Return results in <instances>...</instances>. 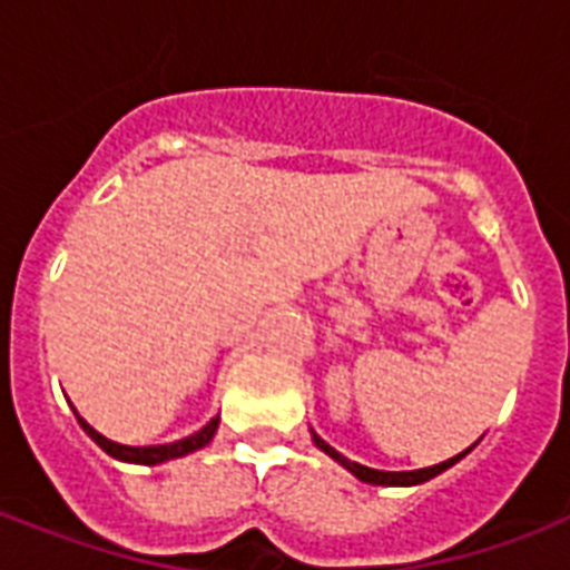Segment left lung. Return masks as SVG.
<instances>
[{"label":"left lung","mask_w":570,"mask_h":570,"mask_svg":"<svg viewBox=\"0 0 570 570\" xmlns=\"http://www.w3.org/2000/svg\"><path fill=\"white\" fill-rule=\"evenodd\" d=\"M313 443H316V446H320L322 452H328L331 459L337 461V464H343V468H346L348 473H352V476H357V479H361V482H370V485H420V482H429V479H432V476H438V473H443V470H446V468H452L455 461H461V459H464V455H468L470 450H473V446H470V450L459 452L455 459L441 461V464H434V468L402 470V473H393V470H373V468H364V464H357V461H348L346 455H340V452L334 450V446H328V443L322 441V438L316 432H313Z\"/></svg>","instance_id":"8db88e82"}]
</instances>
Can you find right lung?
Returning <instances> with one entry per match:
<instances>
[{
	"mask_svg": "<svg viewBox=\"0 0 570 570\" xmlns=\"http://www.w3.org/2000/svg\"><path fill=\"white\" fill-rule=\"evenodd\" d=\"M73 407V405H70ZM76 414V407H73ZM79 425L85 429V434L91 438L102 452H109L111 459H120V461H129V464H163V461H171V459H183V455H189V452L200 450L206 443L213 441L215 429H218V416H213L209 423L200 429V432L189 434V438H183V441H174V443H159V446H127V443H115L109 438H102L94 425H88L82 416L76 414Z\"/></svg>",
	"mask_w": 570,
	"mask_h": 570,
	"instance_id": "add662e5",
	"label": "right lung"
}]
</instances>
